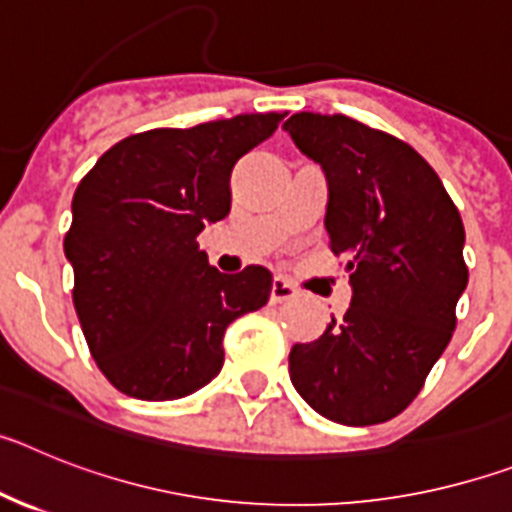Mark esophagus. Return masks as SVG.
I'll list each match as a JSON object with an SVG mask.
<instances>
[{"instance_id": "obj_1", "label": "esophagus", "mask_w": 512, "mask_h": 512, "mask_svg": "<svg viewBox=\"0 0 512 512\" xmlns=\"http://www.w3.org/2000/svg\"><path fill=\"white\" fill-rule=\"evenodd\" d=\"M292 297H297V289L292 287L287 279L277 277L274 282H271V302H274V305H277V302L292 300Z\"/></svg>"}]
</instances>
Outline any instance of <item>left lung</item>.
<instances>
[{"label": "left lung", "instance_id": "left-lung-1", "mask_svg": "<svg viewBox=\"0 0 512 512\" xmlns=\"http://www.w3.org/2000/svg\"><path fill=\"white\" fill-rule=\"evenodd\" d=\"M284 130L325 171L330 251L348 256L354 289L341 320L292 346L289 379L333 423H384L415 400L449 346L469 282L464 223L405 140L318 112H297Z\"/></svg>", "mask_w": 512, "mask_h": 512}]
</instances>
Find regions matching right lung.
<instances>
[{"instance_id": "1", "label": "right lung", "mask_w": 512, "mask_h": 512, "mask_svg": "<svg viewBox=\"0 0 512 512\" xmlns=\"http://www.w3.org/2000/svg\"><path fill=\"white\" fill-rule=\"evenodd\" d=\"M284 115L130 135L76 187L63 238L74 307L99 372L122 395L158 402L205 387L223 369L225 328L269 300V269L220 274L197 235L228 215L235 161Z\"/></svg>"}]
</instances>
